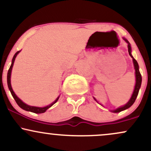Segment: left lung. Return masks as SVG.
<instances>
[{
	"instance_id": "8db88e82",
	"label": "left lung",
	"mask_w": 151,
	"mask_h": 151,
	"mask_svg": "<svg viewBox=\"0 0 151 151\" xmlns=\"http://www.w3.org/2000/svg\"><path fill=\"white\" fill-rule=\"evenodd\" d=\"M124 40L128 43V50H129V55L133 59V65H134V69H135V71H136V84H135V88H134V90H133L132 96H131V99H130L129 101L127 102V104H126L125 105L123 106L119 107V108H118L116 109H114V110H111V111L114 112V113H118V112H120V111H124V110H126V109H129V107H131V106L133 104V103H134L135 101H136L137 96H138V91H139L140 88H141V82H142L141 74L139 72V66H138V62H137L136 60L133 58L132 55H131V45H130L129 41H128L126 39H125V38H124ZM94 99L96 100V99L94 98Z\"/></svg>"
}]
</instances>
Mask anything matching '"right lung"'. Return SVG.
Returning <instances> with one entry per match:
<instances>
[{
	"mask_svg": "<svg viewBox=\"0 0 151 151\" xmlns=\"http://www.w3.org/2000/svg\"><path fill=\"white\" fill-rule=\"evenodd\" d=\"M20 52V51H18L15 54V55H14V56H13V60H12L11 65H10L9 70H8V75H7V82H8V89H9L10 93H11L12 96H13V97L14 98L15 101H16L17 104H18L19 106L20 107V108L22 109H24V110L27 111L33 112V113H35V114H42V113H44V112H45L48 109L50 108V107H51L52 106L53 104H55L56 103L57 101H58V100L59 99V97H60V96H59L56 99V100H55V101H53L52 103L51 104H50V105H48V106H45V107L32 106H29V105L26 104L24 103V102L22 101L21 99H19L18 96H16V94H15L14 91H13V89H12L11 83H10V76H11L12 69H13V64H14L15 58H16V56H17V55H18V54Z\"/></svg>",
	"mask_w": 151,
	"mask_h": 151,
	"instance_id": "add662e5",
	"label": "right lung"
}]
</instances>
